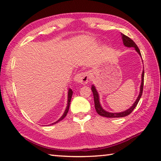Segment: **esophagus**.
I'll return each instance as SVG.
<instances>
[{
    "label": "esophagus",
    "instance_id": "esophagus-1",
    "mask_svg": "<svg viewBox=\"0 0 161 161\" xmlns=\"http://www.w3.org/2000/svg\"><path fill=\"white\" fill-rule=\"evenodd\" d=\"M89 75L88 72H81L78 73V74L75 77V81H77L78 83H81L82 84H86L88 83Z\"/></svg>",
    "mask_w": 161,
    "mask_h": 161
}]
</instances>
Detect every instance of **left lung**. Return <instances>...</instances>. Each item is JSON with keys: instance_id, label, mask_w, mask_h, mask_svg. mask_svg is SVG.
<instances>
[{"instance_id": "1", "label": "left lung", "mask_w": 161, "mask_h": 161, "mask_svg": "<svg viewBox=\"0 0 161 161\" xmlns=\"http://www.w3.org/2000/svg\"><path fill=\"white\" fill-rule=\"evenodd\" d=\"M122 35V40H123V42L124 45L126 47H134L136 52L140 54L141 56V52L139 48L138 47V46L136 45V43L133 41V40L130 39V37H129L126 35H125L124 34H121ZM143 82H144V71H143L142 73V80H141V89H140V94L138 95V97L137 98V99L136 100L135 103H133V105L129 109L123 111V112L121 113H109L107 112V111H104L102 108V107H101L100 103H99V94H98L97 92L95 89L94 86H92V91L93 92V95H94V106H95V109H96L97 113L99 114V115L103 116V117H107V118H119V117H124L128 115L132 112L133 109L136 108V106H137L138 102L141 99V96H142V93H143Z\"/></svg>"}]
</instances>
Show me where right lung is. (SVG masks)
Returning a JSON list of instances; mask_svg holds the SVG:
<instances>
[{
	"instance_id": "obj_1",
	"label": "right lung",
	"mask_w": 161,
	"mask_h": 161,
	"mask_svg": "<svg viewBox=\"0 0 161 161\" xmlns=\"http://www.w3.org/2000/svg\"><path fill=\"white\" fill-rule=\"evenodd\" d=\"M72 90L71 89H69V92H68V101H67V108H66V110H65L64 113L63 115H62V116L61 117L60 119H59L58 121L54 122V123H53V124H57L58 122H59V121H62V119H63L65 116H67V114L68 113V111H69V105H70V102H71V99H72Z\"/></svg>"
}]
</instances>
